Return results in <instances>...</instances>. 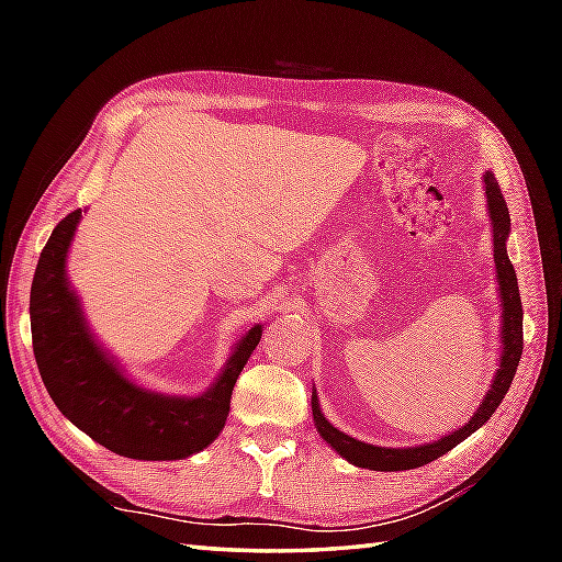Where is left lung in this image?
<instances>
[{"label":"left lung","instance_id":"obj_1","mask_svg":"<svg viewBox=\"0 0 562 562\" xmlns=\"http://www.w3.org/2000/svg\"><path fill=\"white\" fill-rule=\"evenodd\" d=\"M485 195H487V212H491L493 222V254H495V268H497V282H499V300H503V357H499V369L495 374V381L491 391L485 393L481 408L475 411L469 423L459 427L457 432L437 439L435 445H423V447H408V449H386V447H374L364 445L360 439H352L342 435L340 429L333 427L324 413L318 408L316 391H312V411H314V423L328 445L336 449L342 459L350 463L360 465V469H372V471H408L417 469V465H425L429 461L439 459L441 453L451 451L453 447L463 441L469 435H473L485 420H491V415L497 411V405L503 403L505 393L509 391L512 379L517 374L519 357H521V300H519V288H517V274L512 262L507 258V234H509V212L507 202L503 198V190H499L495 176L485 173Z\"/></svg>","mask_w":562,"mask_h":562}]
</instances>
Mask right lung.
Here are the masks:
<instances>
[{"mask_svg":"<svg viewBox=\"0 0 562 562\" xmlns=\"http://www.w3.org/2000/svg\"><path fill=\"white\" fill-rule=\"evenodd\" d=\"M79 220L81 210H75L55 226L31 284L33 355L43 384L59 413L101 447L127 459H186L222 432L234 384L262 328L246 333L217 384L198 398L161 396L135 386L93 342L67 284L65 258Z\"/></svg>","mask_w":562,"mask_h":562,"instance_id":"1","label":"right lung"}]
</instances>
